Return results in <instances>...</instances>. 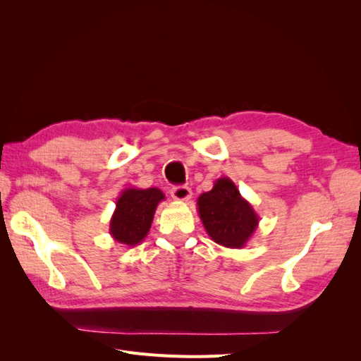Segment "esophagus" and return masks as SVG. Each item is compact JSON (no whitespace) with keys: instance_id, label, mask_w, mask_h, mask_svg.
Masks as SVG:
<instances>
[{"instance_id":"esophagus-1","label":"esophagus","mask_w":361,"mask_h":361,"mask_svg":"<svg viewBox=\"0 0 361 361\" xmlns=\"http://www.w3.org/2000/svg\"><path fill=\"white\" fill-rule=\"evenodd\" d=\"M191 188L185 187V185H179V187H174L171 188V197L173 200H178V202H187L191 199Z\"/></svg>"}]
</instances>
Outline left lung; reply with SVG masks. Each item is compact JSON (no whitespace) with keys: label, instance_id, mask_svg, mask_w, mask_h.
<instances>
[{"label":"left lung","instance_id":"1","mask_svg":"<svg viewBox=\"0 0 361 361\" xmlns=\"http://www.w3.org/2000/svg\"><path fill=\"white\" fill-rule=\"evenodd\" d=\"M197 211L214 243L243 248L259 226V215L236 188L232 179H216L211 191L200 194Z\"/></svg>","mask_w":361,"mask_h":361}]
</instances>
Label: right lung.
Returning a JSON list of instances; mask_svg holds the SVG:
<instances>
[{
	"label": "right lung",
	"instance_id": "1",
	"mask_svg": "<svg viewBox=\"0 0 361 361\" xmlns=\"http://www.w3.org/2000/svg\"><path fill=\"white\" fill-rule=\"evenodd\" d=\"M166 199L159 188H126L120 192L110 220V235L114 241L135 247L147 236L157 206Z\"/></svg>",
	"mask_w": 361,
	"mask_h": 361
}]
</instances>
